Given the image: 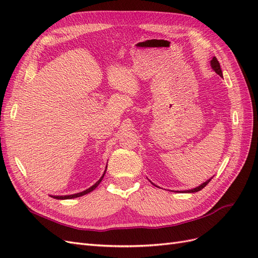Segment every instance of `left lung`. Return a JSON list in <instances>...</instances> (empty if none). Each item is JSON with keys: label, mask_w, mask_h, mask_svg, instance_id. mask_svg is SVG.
<instances>
[{"label": "left lung", "mask_w": 258, "mask_h": 258, "mask_svg": "<svg viewBox=\"0 0 258 258\" xmlns=\"http://www.w3.org/2000/svg\"><path fill=\"white\" fill-rule=\"evenodd\" d=\"M211 67H212V69L214 70L215 73H217L218 75L223 77V73H222V69H221V66H220V62H218V60L216 59V57H213V58H212V60H211ZM211 179H212V177L209 178L208 181H206L205 183H202L200 186L196 187V188L189 189V190H185V192H196V191L201 190L202 188H204V187H206V186L209 184V182L211 181Z\"/></svg>", "instance_id": "8db88e82"}]
</instances>
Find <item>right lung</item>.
Returning <instances> with one entry per match:
<instances>
[{"label": "right lung", "mask_w": 258, "mask_h": 258, "mask_svg": "<svg viewBox=\"0 0 258 258\" xmlns=\"http://www.w3.org/2000/svg\"><path fill=\"white\" fill-rule=\"evenodd\" d=\"M105 171H106V169H105ZM105 171H104V173H103V175L101 176V178L99 179V181L95 184V185H92L91 187H89L88 189H86V190H84V191H81V192H77V194H74V195H68V196H51V197H53L54 199H72V198H77V197H81V196H84V195H86V194H88V192H90V191H92L93 189L95 188H97L98 187V185L101 183V181H102V178H103V176H104V174H105Z\"/></svg>", "instance_id": "add662e5"}]
</instances>
